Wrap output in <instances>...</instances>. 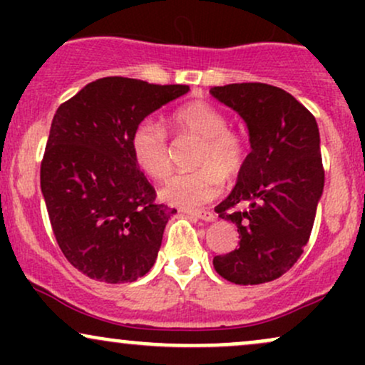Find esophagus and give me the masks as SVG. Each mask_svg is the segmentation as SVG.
I'll return each mask as SVG.
<instances>
[{
  "label": "esophagus",
  "mask_w": 365,
  "mask_h": 365,
  "mask_svg": "<svg viewBox=\"0 0 365 365\" xmlns=\"http://www.w3.org/2000/svg\"><path fill=\"white\" fill-rule=\"evenodd\" d=\"M183 212H185L187 216L194 217V220H202V221H207V223H209V221L216 220L215 212H212V211H200V209H199V211H197V209L194 211V209H192V211H183Z\"/></svg>",
  "instance_id": "34e87169"
}]
</instances>
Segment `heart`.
<instances>
[{"label":"heart","mask_w":365,"mask_h":365,"mask_svg":"<svg viewBox=\"0 0 365 365\" xmlns=\"http://www.w3.org/2000/svg\"><path fill=\"white\" fill-rule=\"evenodd\" d=\"M171 127L182 139L199 140L194 165L199 170L168 178L159 188L163 202L178 207H195L209 202L223 188V177L237 178L245 168L247 145L240 133L228 128V118L204 101L180 106L171 115ZM130 150L142 173L163 180L171 171V148L165 128L144 120L133 128Z\"/></svg>","instance_id":"b5f03b06"}]
</instances>
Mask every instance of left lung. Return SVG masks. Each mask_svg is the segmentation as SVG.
Segmentation results:
<instances>
[{"instance_id":"left-lung-1","label":"left lung","mask_w":365,"mask_h":365,"mask_svg":"<svg viewBox=\"0 0 365 365\" xmlns=\"http://www.w3.org/2000/svg\"><path fill=\"white\" fill-rule=\"evenodd\" d=\"M209 92L242 116L252 149L237 185L216 206L220 217L237 225L238 249L212 264L235 284L273 282L311 237L324 188L319 128L311 111L279 87L247 82Z\"/></svg>"}]
</instances>
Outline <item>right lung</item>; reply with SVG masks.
Masks as SVG:
<instances>
[{"label":"right lung","instance_id":"obj_1","mask_svg":"<svg viewBox=\"0 0 365 365\" xmlns=\"http://www.w3.org/2000/svg\"><path fill=\"white\" fill-rule=\"evenodd\" d=\"M190 91L137 78L87 83L54 115L41 163L49 221L73 267L104 283H128L156 262L175 209L156 192L130 150L133 128Z\"/></svg>","mask_w":365,"mask_h":365}]
</instances>
